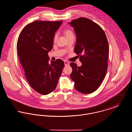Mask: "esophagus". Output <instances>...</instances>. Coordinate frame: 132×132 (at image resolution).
Here are the masks:
<instances>
[{"label": "esophagus", "mask_w": 132, "mask_h": 132, "mask_svg": "<svg viewBox=\"0 0 132 132\" xmlns=\"http://www.w3.org/2000/svg\"><path fill=\"white\" fill-rule=\"evenodd\" d=\"M64 64H65V66H69V65H70V63H69L68 61H64Z\"/></svg>", "instance_id": "esophagus-1"}]
</instances>
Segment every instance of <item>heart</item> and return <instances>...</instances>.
<instances>
[{
	"label": "heart",
	"mask_w": 132,
	"mask_h": 132,
	"mask_svg": "<svg viewBox=\"0 0 132 132\" xmlns=\"http://www.w3.org/2000/svg\"><path fill=\"white\" fill-rule=\"evenodd\" d=\"M64 34L65 37H66L67 38H70L72 36H74V34H73V31H72L71 30L68 29H65L64 31ZM57 38V34H55L54 35V38H53V41L54 42H56Z\"/></svg>",
	"instance_id": "obj_1"
}]
</instances>
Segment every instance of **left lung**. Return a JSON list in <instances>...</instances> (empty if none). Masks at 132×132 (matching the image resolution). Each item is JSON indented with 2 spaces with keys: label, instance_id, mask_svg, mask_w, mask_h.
I'll list each match as a JSON object with an SVG mask.
<instances>
[{
  "label": "left lung",
  "instance_id": "left-lung-1",
  "mask_svg": "<svg viewBox=\"0 0 132 132\" xmlns=\"http://www.w3.org/2000/svg\"><path fill=\"white\" fill-rule=\"evenodd\" d=\"M75 31L74 51L82 63H70L71 78L75 88L84 94L95 91L106 74L109 45L106 35L100 26L90 19L80 17L69 23Z\"/></svg>",
  "mask_w": 132,
  "mask_h": 132
}]
</instances>
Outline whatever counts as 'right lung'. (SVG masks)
Masks as SVG:
<instances>
[{"label":"right lung","instance_id":"add662e5","mask_svg":"<svg viewBox=\"0 0 132 132\" xmlns=\"http://www.w3.org/2000/svg\"><path fill=\"white\" fill-rule=\"evenodd\" d=\"M62 21H36L26 26L19 35L17 50L26 79L35 91L46 95L56 88L64 63L58 59L49 63L55 32Z\"/></svg>","mask_w":132,"mask_h":132}]
</instances>
